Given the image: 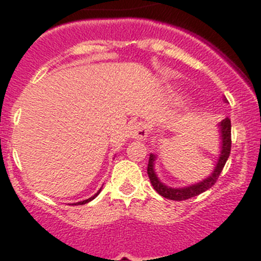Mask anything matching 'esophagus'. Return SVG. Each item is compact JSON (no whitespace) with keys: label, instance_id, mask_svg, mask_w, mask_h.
<instances>
[{"label":"esophagus","instance_id":"obj_1","mask_svg":"<svg viewBox=\"0 0 261 261\" xmlns=\"http://www.w3.org/2000/svg\"><path fill=\"white\" fill-rule=\"evenodd\" d=\"M127 136L131 139H138V140H144L147 138V127L145 123L136 122L128 126Z\"/></svg>","mask_w":261,"mask_h":261}]
</instances>
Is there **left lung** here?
<instances>
[{"label":"left lung","mask_w":261,"mask_h":261,"mask_svg":"<svg viewBox=\"0 0 261 261\" xmlns=\"http://www.w3.org/2000/svg\"><path fill=\"white\" fill-rule=\"evenodd\" d=\"M226 101V99H225ZM218 127V135H220V154H218V159L216 162L215 169L212 170L211 174L202 179L198 183L189 184L186 187H169L165 183L160 180L158 177L156 172H155V162H156L158 155L150 154L149 164H147V175H149L150 183L152 184L155 191L160 194L162 197L172 201H184V199L192 198L198 194L203 193L207 189H210L213 184L216 183L217 178L220 177L221 172H222L223 167H225L226 162H227L228 156H230L231 151V120L228 117L223 118L220 123L217 125Z\"/></svg>","instance_id":"left-lung-1"}]
</instances>
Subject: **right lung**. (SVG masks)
I'll use <instances>...</instances> for the list:
<instances>
[{
  "mask_svg": "<svg viewBox=\"0 0 261 261\" xmlns=\"http://www.w3.org/2000/svg\"><path fill=\"white\" fill-rule=\"evenodd\" d=\"M101 189H102V188H101ZM101 189H98V192H97V193L94 194V196L89 197L88 199H84V201H81V202H75V203H72V204H75V206H77V204H86V203H88V202H91L92 199H94V198H96L97 196H98V194H99V192H101Z\"/></svg>",
  "mask_w": 261,
  "mask_h": 261,
  "instance_id": "1",
  "label": "right lung"
}]
</instances>
